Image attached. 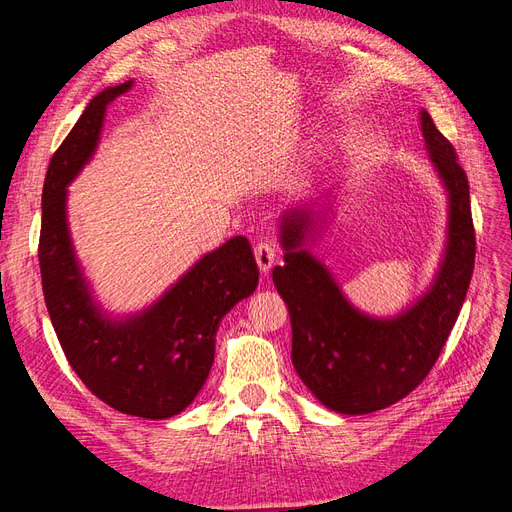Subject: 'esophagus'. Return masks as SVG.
I'll return each instance as SVG.
<instances>
[{"label": "esophagus", "mask_w": 512, "mask_h": 512, "mask_svg": "<svg viewBox=\"0 0 512 512\" xmlns=\"http://www.w3.org/2000/svg\"><path fill=\"white\" fill-rule=\"evenodd\" d=\"M254 256L258 262V269L262 275H269V271L275 265V247L269 243H258L254 247Z\"/></svg>", "instance_id": "1"}]
</instances>
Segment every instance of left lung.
I'll list each match as a JSON object with an SVG mask.
<instances>
[{"instance_id": "8db88e82", "label": "left lung", "mask_w": 512, "mask_h": 512, "mask_svg": "<svg viewBox=\"0 0 512 512\" xmlns=\"http://www.w3.org/2000/svg\"><path fill=\"white\" fill-rule=\"evenodd\" d=\"M429 162L448 200L446 243L425 292L395 316L354 307L312 245L333 218L331 196L292 205L280 215L284 265L273 284L288 305L292 365L322 406L339 414H369L404 399L438 361L474 269L470 185L455 149L421 111Z\"/></svg>"}]
</instances>
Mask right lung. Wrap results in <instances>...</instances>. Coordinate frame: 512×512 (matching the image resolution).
Segmentation results:
<instances>
[{
  "label": "right lung",
  "instance_id": "add662e5",
  "mask_svg": "<svg viewBox=\"0 0 512 512\" xmlns=\"http://www.w3.org/2000/svg\"><path fill=\"white\" fill-rule=\"evenodd\" d=\"M132 85L100 91L55 151L42 188L38 258L46 309L76 376L111 408L158 421L183 412L203 389L215 333L256 290L258 267L239 235L196 260L141 312L117 316L96 299L70 235L68 185L94 158L108 104Z\"/></svg>",
  "mask_w": 512,
  "mask_h": 512
}]
</instances>
